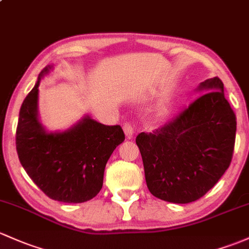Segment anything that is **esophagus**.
Segmentation results:
<instances>
[{"label": "esophagus", "mask_w": 249, "mask_h": 249, "mask_svg": "<svg viewBox=\"0 0 249 249\" xmlns=\"http://www.w3.org/2000/svg\"><path fill=\"white\" fill-rule=\"evenodd\" d=\"M123 130H124L125 136H126L127 138H131L133 136V126L130 123H125L124 126H123Z\"/></svg>", "instance_id": "1"}]
</instances>
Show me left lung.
<instances>
[{
  "mask_svg": "<svg viewBox=\"0 0 249 249\" xmlns=\"http://www.w3.org/2000/svg\"><path fill=\"white\" fill-rule=\"evenodd\" d=\"M197 91L201 95L175 119L136 138L146 186L151 195L169 203L199 199L231 162L236 117L224 96L223 82L209 78Z\"/></svg>",
  "mask_w": 249,
  "mask_h": 249,
  "instance_id": "1",
  "label": "left lung"
}]
</instances>
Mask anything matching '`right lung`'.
<instances>
[{
    "label": "right lung",
    "instance_id": "obj_1",
    "mask_svg": "<svg viewBox=\"0 0 249 249\" xmlns=\"http://www.w3.org/2000/svg\"><path fill=\"white\" fill-rule=\"evenodd\" d=\"M53 70H41L21 105L17 129L20 163L33 182L53 200L83 203L100 192L109 156L125 135L119 125L108 126L86 114L64 131H49L39 118V85Z\"/></svg>",
    "mask_w": 249,
    "mask_h": 249
}]
</instances>
